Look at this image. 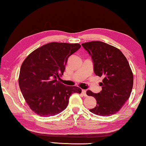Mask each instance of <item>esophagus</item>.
Instances as JSON below:
<instances>
[{
	"label": "esophagus",
	"mask_w": 146,
	"mask_h": 146,
	"mask_svg": "<svg viewBox=\"0 0 146 146\" xmlns=\"http://www.w3.org/2000/svg\"><path fill=\"white\" fill-rule=\"evenodd\" d=\"M82 94L84 95V97L87 96L86 90H82Z\"/></svg>",
	"instance_id": "1"
}]
</instances>
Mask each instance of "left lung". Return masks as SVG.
Masks as SVG:
<instances>
[{"label": "left lung", "mask_w": 146, "mask_h": 146, "mask_svg": "<svg viewBox=\"0 0 146 146\" xmlns=\"http://www.w3.org/2000/svg\"><path fill=\"white\" fill-rule=\"evenodd\" d=\"M92 60L94 72L104 77L100 92H86L96 100V106L90 111L100 116L114 114L130 96L133 77L126 58L119 49L100 41L82 44Z\"/></svg>", "instance_id": "left-lung-1"}]
</instances>
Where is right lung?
I'll use <instances>...</instances> for the list:
<instances>
[{
    "label": "right lung",
    "mask_w": 146,
    "mask_h": 146,
    "mask_svg": "<svg viewBox=\"0 0 146 146\" xmlns=\"http://www.w3.org/2000/svg\"><path fill=\"white\" fill-rule=\"evenodd\" d=\"M79 44L51 42L33 51L21 66L19 83L30 108L44 117L58 114L66 108L76 86H65L58 79L63 75L68 59L80 48Z\"/></svg>",
    "instance_id": "right-lung-1"
}]
</instances>
